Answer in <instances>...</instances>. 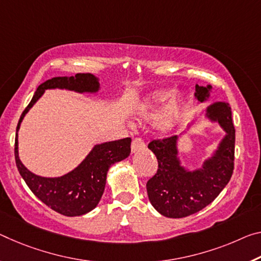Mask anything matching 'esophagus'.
Instances as JSON below:
<instances>
[{"label": "esophagus", "mask_w": 261, "mask_h": 261, "mask_svg": "<svg viewBox=\"0 0 261 261\" xmlns=\"http://www.w3.org/2000/svg\"><path fill=\"white\" fill-rule=\"evenodd\" d=\"M145 147V143H144V140L142 138H135L132 140V144H131V150L132 152H137L143 150V148Z\"/></svg>", "instance_id": "esophagus-1"}]
</instances>
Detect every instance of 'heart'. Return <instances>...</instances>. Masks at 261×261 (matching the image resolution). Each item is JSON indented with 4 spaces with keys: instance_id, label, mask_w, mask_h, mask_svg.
Listing matches in <instances>:
<instances>
[{
    "instance_id": "1",
    "label": "heart",
    "mask_w": 261,
    "mask_h": 261,
    "mask_svg": "<svg viewBox=\"0 0 261 261\" xmlns=\"http://www.w3.org/2000/svg\"><path fill=\"white\" fill-rule=\"evenodd\" d=\"M166 101L168 103L161 111L156 125L160 131L171 130L179 118L181 106L180 95L173 94L171 89H161L152 93L140 108V117L144 119L154 118Z\"/></svg>"
}]
</instances>
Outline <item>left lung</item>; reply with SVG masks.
Segmentation results:
<instances>
[{"label": "left lung", "mask_w": 261, "mask_h": 261, "mask_svg": "<svg viewBox=\"0 0 261 261\" xmlns=\"http://www.w3.org/2000/svg\"><path fill=\"white\" fill-rule=\"evenodd\" d=\"M213 87L195 86L198 103L209 100ZM200 115L210 123H217L224 131L217 147L201 167L190 169L180 158V138L195 125L197 117L179 136L152 140L148 148L158 159V171L146 184L147 195L156 212L165 217L182 218L200 212L212 203L229 182L233 172L234 126L227 102H214Z\"/></svg>", "instance_id": "left-lung-1"}]
</instances>
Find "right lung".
<instances>
[{
  "label": "right lung",
  "instance_id": "1",
  "mask_svg": "<svg viewBox=\"0 0 261 261\" xmlns=\"http://www.w3.org/2000/svg\"><path fill=\"white\" fill-rule=\"evenodd\" d=\"M47 89H66L79 94H96L101 89L98 77L90 73L58 76L41 84L20 116L15 139L16 166L31 192L49 208L64 216H81L92 212L105 192L108 169L130 155L131 138L96 144L77 166L56 177L37 175L24 166L18 154V131L23 118Z\"/></svg>",
  "mask_w": 261,
  "mask_h": 261
}]
</instances>
